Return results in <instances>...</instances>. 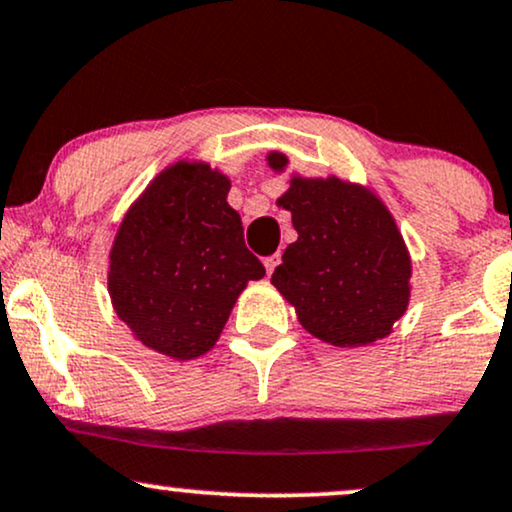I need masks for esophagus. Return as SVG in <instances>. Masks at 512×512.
<instances>
[{
    "instance_id": "34e87169",
    "label": "esophagus",
    "mask_w": 512,
    "mask_h": 512,
    "mask_svg": "<svg viewBox=\"0 0 512 512\" xmlns=\"http://www.w3.org/2000/svg\"><path fill=\"white\" fill-rule=\"evenodd\" d=\"M279 264H281V255H279V252H274V255L264 257V269H267V274H269V276L274 274V269L279 267Z\"/></svg>"
}]
</instances>
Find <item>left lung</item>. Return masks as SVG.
<instances>
[{
	"mask_svg": "<svg viewBox=\"0 0 512 512\" xmlns=\"http://www.w3.org/2000/svg\"><path fill=\"white\" fill-rule=\"evenodd\" d=\"M269 164L283 169L286 157L274 152ZM279 205L291 212L298 240L272 283L300 324L341 348L389 334L410 298V257L389 209L338 178H293Z\"/></svg>",
	"mask_w": 512,
	"mask_h": 512,
	"instance_id": "8db88e82",
	"label": "left lung"
}]
</instances>
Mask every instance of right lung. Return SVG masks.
Listing matches in <instances>:
<instances>
[{
	"instance_id": "1",
	"label": "right lung",
	"mask_w": 512,
	"mask_h": 512,
	"mask_svg": "<svg viewBox=\"0 0 512 512\" xmlns=\"http://www.w3.org/2000/svg\"><path fill=\"white\" fill-rule=\"evenodd\" d=\"M229 178L207 164L162 171L128 209L112 248L116 315L157 353L193 360L217 343L245 283L264 276L229 207Z\"/></svg>"
}]
</instances>
